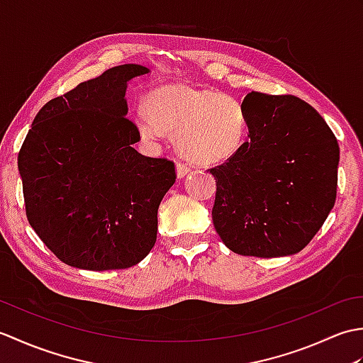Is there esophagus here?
<instances>
[{"label": "esophagus", "instance_id": "1", "mask_svg": "<svg viewBox=\"0 0 363 363\" xmlns=\"http://www.w3.org/2000/svg\"><path fill=\"white\" fill-rule=\"evenodd\" d=\"M176 169H177V176L184 177V176H186V174L190 172L191 167H190L189 164H186V162H177Z\"/></svg>", "mask_w": 363, "mask_h": 363}]
</instances>
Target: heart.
Listing matches in <instances>:
<instances>
[{"instance_id": "heart-1", "label": "heart", "mask_w": 363, "mask_h": 363, "mask_svg": "<svg viewBox=\"0 0 363 363\" xmlns=\"http://www.w3.org/2000/svg\"><path fill=\"white\" fill-rule=\"evenodd\" d=\"M135 125L145 140L177 130L179 150L198 164H218L242 148L246 117L242 104L217 90L172 84L148 96V111L135 112Z\"/></svg>"}]
</instances>
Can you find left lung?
<instances>
[{"label":"left lung","instance_id":"1","mask_svg":"<svg viewBox=\"0 0 363 363\" xmlns=\"http://www.w3.org/2000/svg\"><path fill=\"white\" fill-rule=\"evenodd\" d=\"M242 107L248 140L211 168L215 230L242 256L296 254L335 204L337 138L311 104L293 95L251 91Z\"/></svg>","mask_w":363,"mask_h":363}]
</instances>
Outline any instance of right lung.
<instances>
[{
  "instance_id": "add662e5",
  "label": "right lung",
  "mask_w": 363,
  "mask_h": 363,
  "mask_svg": "<svg viewBox=\"0 0 363 363\" xmlns=\"http://www.w3.org/2000/svg\"><path fill=\"white\" fill-rule=\"evenodd\" d=\"M150 73L126 64L46 103L18 152L26 217L64 264L129 268L156 243L157 209L176 181L174 162L146 157L128 115V81Z\"/></svg>"
}]
</instances>
